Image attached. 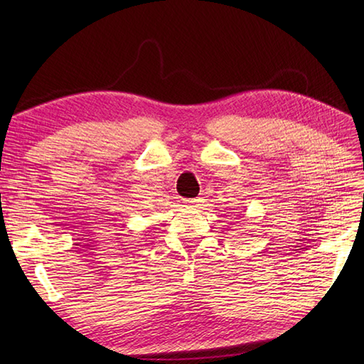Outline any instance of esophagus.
<instances>
[{
  "mask_svg": "<svg viewBox=\"0 0 364 364\" xmlns=\"http://www.w3.org/2000/svg\"><path fill=\"white\" fill-rule=\"evenodd\" d=\"M186 205H189V206H198V203H200V198H194V200H186V202H184Z\"/></svg>",
  "mask_w": 364,
  "mask_h": 364,
  "instance_id": "obj_1",
  "label": "esophagus"
}]
</instances>
